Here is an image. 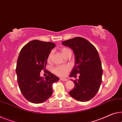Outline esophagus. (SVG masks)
<instances>
[{
	"label": "esophagus",
	"instance_id": "obj_1",
	"mask_svg": "<svg viewBox=\"0 0 122 122\" xmlns=\"http://www.w3.org/2000/svg\"><path fill=\"white\" fill-rule=\"evenodd\" d=\"M60 80L63 81H66L68 80L67 79H66V78H60Z\"/></svg>",
	"mask_w": 122,
	"mask_h": 122
}]
</instances>
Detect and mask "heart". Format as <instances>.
Segmentation results:
<instances>
[{
  "label": "heart",
  "mask_w": 122,
  "mask_h": 122,
  "mask_svg": "<svg viewBox=\"0 0 122 122\" xmlns=\"http://www.w3.org/2000/svg\"><path fill=\"white\" fill-rule=\"evenodd\" d=\"M69 51H71L70 50L66 47L62 48L61 50V55H62L63 56H64V57L66 56V55L67 53V52ZM51 57H52V53H50L47 58V61L48 62H50L51 61ZM70 70V67L69 65H58V66H57L54 67L53 69V72L54 74L60 77H64L66 75L67 72L69 71V70Z\"/></svg>",
  "instance_id": "1"
}]
</instances>
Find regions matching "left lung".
I'll return each mask as SVG.
<instances>
[{
    "label": "left lung",
    "instance_id": "obj_1",
    "mask_svg": "<svg viewBox=\"0 0 122 122\" xmlns=\"http://www.w3.org/2000/svg\"><path fill=\"white\" fill-rule=\"evenodd\" d=\"M62 45L71 48L75 55V65L70 77L80 74L79 79L73 80L75 86L69 94L80 102L89 101L98 93L102 81V69L98 51L81 37L64 41Z\"/></svg>",
    "mask_w": 122,
    "mask_h": 122
}]
</instances>
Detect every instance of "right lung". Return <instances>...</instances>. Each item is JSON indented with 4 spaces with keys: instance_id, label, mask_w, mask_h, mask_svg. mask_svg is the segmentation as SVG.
Wrapping results in <instances>:
<instances>
[{
    "instance_id": "1",
    "label": "right lung",
    "mask_w": 122,
    "mask_h": 122,
    "mask_svg": "<svg viewBox=\"0 0 122 122\" xmlns=\"http://www.w3.org/2000/svg\"><path fill=\"white\" fill-rule=\"evenodd\" d=\"M56 46L51 42L35 40L30 41L20 50L16 72L22 95L28 101L40 104L50 98L53 93L52 85L59 78L47 71L43 78L40 72L45 69L48 56Z\"/></svg>"
}]
</instances>
